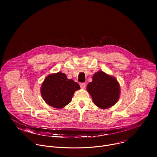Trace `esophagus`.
Returning a JSON list of instances; mask_svg holds the SVG:
<instances>
[{
  "mask_svg": "<svg viewBox=\"0 0 157 157\" xmlns=\"http://www.w3.org/2000/svg\"><path fill=\"white\" fill-rule=\"evenodd\" d=\"M80 85V87L82 88V89H84L86 87V83L85 82H81L79 84Z\"/></svg>",
  "mask_w": 157,
  "mask_h": 157,
  "instance_id": "1",
  "label": "esophagus"
}]
</instances>
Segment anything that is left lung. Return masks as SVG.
Returning a JSON list of instances; mask_svg holds the SVG:
<instances>
[{
	"mask_svg": "<svg viewBox=\"0 0 157 157\" xmlns=\"http://www.w3.org/2000/svg\"><path fill=\"white\" fill-rule=\"evenodd\" d=\"M95 105L101 109H107L114 105L118 101L120 87L117 81L102 71L95 73L93 81L87 86Z\"/></svg>",
	"mask_w": 157,
	"mask_h": 157,
	"instance_id": "left-lung-1",
	"label": "left lung"
}]
</instances>
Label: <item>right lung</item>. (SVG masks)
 Masks as SVG:
<instances>
[{
    "mask_svg": "<svg viewBox=\"0 0 157 157\" xmlns=\"http://www.w3.org/2000/svg\"><path fill=\"white\" fill-rule=\"evenodd\" d=\"M79 89L77 82L68 79L65 74L59 72L50 75L44 79L41 93L49 105L60 109L70 102L75 91Z\"/></svg>",
    "mask_w": 157,
    "mask_h": 157,
    "instance_id": "right-lung-1",
    "label": "right lung"
}]
</instances>
